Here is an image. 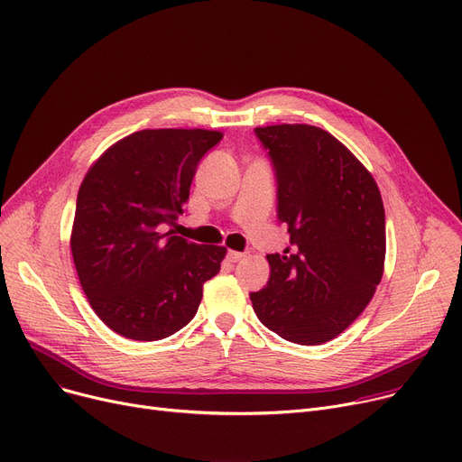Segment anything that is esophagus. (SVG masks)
<instances>
[{
    "mask_svg": "<svg viewBox=\"0 0 462 462\" xmlns=\"http://www.w3.org/2000/svg\"><path fill=\"white\" fill-rule=\"evenodd\" d=\"M247 254L245 253H239V251H228V260L230 262H239V260H244Z\"/></svg>",
    "mask_w": 462,
    "mask_h": 462,
    "instance_id": "34e87169",
    "label": "esophagus"
}]
</instances>
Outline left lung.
Returning <instances> with one entry per match:
<instances>
[{"instance_id":"left-lung-1","label":"left lung","mask_w":462,"mask_h":462,"mask_svg":"<svg viewBox=\"0 0 462 462\" xmlns=\"http://www.w3.org/2000/svg\"><path fill=\"white\" fill-rule=\"evenodd\" d=\"M277 176L290 245L268 254L270 281L251 294L258 320L290 343L322 345L367 307L382 281L385 213L369 170L328 131L254 129Z\"/></svg>"}]
</instances>
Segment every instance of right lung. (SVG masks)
I'll list each match as a JSON object with an SVG mask.
<instances>
[{
    "label": "right lung",
    "instance_id": "1",
    "mask_svg": "<svg viewBox=\"0 0 462 462\" xmlns=\"http://www.w3.org/2000/svg\"><path fill=\"white\" fill-rule=\"evenodd\" d=\"M223 133L143 129L117 140L80 185L70 251L91 309L112 331L159 341L187 326L226 247L174 236L200 159Z\"/></svg>",
    "mask_w": 462,
    "mask_h": 462
}]
</instances>
